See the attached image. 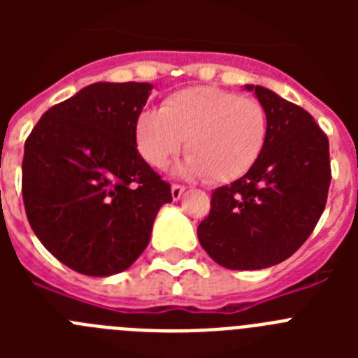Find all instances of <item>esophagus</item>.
Masks as SVG:
<instances>
[{"mask_svg":"<svg viewBox=\"0 0 358 358\" xmlns=\"http://www.w3.org/2000/svg\"><path fill=\"white\" fill-rule=\"evenodd\" d=\"M185 186L182 185H172V199L173 201H179L181 199V195L185 194Z\"/></svg>","mask_w":358,"mask_h":358,"instance_id":"obj_1","label":"esophagus"}]
</instances>
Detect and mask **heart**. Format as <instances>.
<instances>
[{
  "mask_svg": "<svg viewBox=\"0 0 358 358\" xmlns=\"http://www.w3.org/2000/svg\"><path fill=\"white\" fill-rule=\"evenodd\" d=\"M267 136L268 115L260 100L210 85L177 91L161 110H141L134 123L136 148L150 166H166L186 140L181 172L211 182L245 176L260 159Z\"/></svg>",
  "mask_w": 358,
  "mask_h": 358,
  "instance_id": "b5f03b06",
  "label": "heart"
}]
</instances>
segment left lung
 <instances>
[{"mask_svg": "<svg viewBox=\"0 0 358 358\" xmlns=\"http://www.w3.org/2000/svg\"><path fill=\"white\" fill-rule=\"evenodd\" d=\"M267 109L268 136L248 173L211 194L197 227L204 251L226 268L281 264L301 248L327 206L330 145L312 115L262 85H245Z\"/></svg>", "mask_w": 358, "mask_h": 358, "instance_id": "1", "label": "left lung"}]
</instances>
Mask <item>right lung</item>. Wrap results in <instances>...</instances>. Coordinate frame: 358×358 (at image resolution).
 I'll use <instances>...</instances> for the list:
<instances>
[{
  "label": "right lung",
  "mask_w": 358,
  "mask_h": 358,
  "mask_svg": "<svg viewBox=\"0 0 358 358\" xmlns=\"http://www.w3.org/2000/svg\"><path fill=\"white\" fill-rule=\"evenodd\" d=\"M152 85L96 82L50 107L24 141L28 222L57 260L85 276L131 267L172 202L136 148L134 123Z\"/></svg>",
  "instance_id": "right-lung-1"
}]
</instances>
